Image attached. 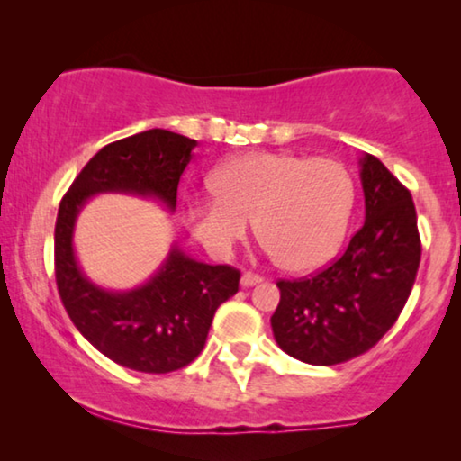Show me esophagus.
Here are the masks:
<instances>
[{
    "instance_id": "34e87169",
    "label": "esophagus",
    "mask_w": 461,
    "mask_h": 461,
    "mask_svg": "<svg viewBox=\"0 0 461 461\" xmlns=\"http://www.w3.org/2000/svg\"><path fill=\"white\" fill-rule=\"evenodd\" d=\"M258 283H262L260 275H254V273L241 275V287H254V285H258Z\"/></svg>"
}]
</instances>
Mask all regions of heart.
Returning a JSON list of instances; mask_svg holds the SVG:
<instances>
[{
    "instance_id": "1",
    "label": "heart",
    "mask_w": 461,
    "mask_h": 461,
    "mask_svg": "<svg viewBox=\"0 0 461 461\" xmlns=\"http://www.w3.org/2000/svg\"><path fill=\"white\" fill-rule=\"evenodd\" d=\"M216 197L186 207L191 235L218 260L230 258L254 220L268 254L292 273H311L342 248L355 185L342 163L287 153H245L213 169Z\"/></svg>"
}]
</instances>
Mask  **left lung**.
<instances>
[{"instance_id": "1", "label": "left lung", "mask_w": 461, "mask_h": 461, "mask_svg": "<svg viewBox=\"0 0 461 461\" xmlns=\"http://www.w3.org/2000/svg\"><path fill=\"white\" fill-rule=\"evenodd\" d=\"M365 224L331 267L279 281L270 325L283 352L308 365H338L367 352L405 306L421 243L411 193L377 157L358 159Z\"/></svg>"}]
</instances>
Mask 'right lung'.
<instances>
[{"label":"right lung","mask_w":461,"mask_h":461,"mask_svg":"<svg viewBox=\"0 0 461 461\" xmlns=\"http://www.w3.org/2000/svg\"><path fill=\"white\" fill-rule=\"evenodd\" d=\"M197 140L147 130L100 149L62 197L54 230L56 285L73 325L94 348L142 374L186 367L203 350L218 306L237 294L239 270L199 262L174 243L161 267L134 289H106L79 267V212L94 194L123 193L176 212L180 176Z\"/></svg>","instance_id":"obj_1"}]
</instances>
